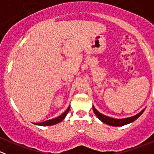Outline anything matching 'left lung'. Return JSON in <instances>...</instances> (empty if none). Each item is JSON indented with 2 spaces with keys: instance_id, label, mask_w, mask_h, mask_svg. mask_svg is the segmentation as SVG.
<instances>
[{
  "instance_id": "left-lung-1",
  "label": "left lung",
  "mask_w": 154,
  "mask_h": 154,
  "mask_svg": "<svg viewBox=\"0 0 154 154\" xmlns=\"http://www.w3.org/2000/svg\"><path fill=\"white\" fill-rule=\"evenodd\" d=\"M93 110L94 112L95 115L97 116L100 120H101V122H103V123L106 125H109L111 126H116V127H119V126H123L125 125L130 124V123L133 122L137 119H138L140 116L142 115V113L144 112L145 109H143L142 111H140V112L137 113L135 116H133L131 117H128V118H124V119H114V118L109 117V116H106L105 115H103L102 113H100V112L97 111L96 109V108L93 106Z\"/></svg>"
}]
</instances>
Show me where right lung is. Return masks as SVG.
<instances>
[{"label":"right lung","instance_id":"add662e5","mask_svg":"<svg viewBox=\"0 0 154 154\" xmlns=\"http://www.w3.org/2000/svg\"><path fill=\"white\" fill-rule=\"evenodd\" d=\"M69 110H70V106H68L66 111L64 113L61 115V116H57V117L54 118V119H50V120H47L45 122H39V123H33L34 125H40V126H49V125H54L57 124V123L61 122L64 119V118L66 117V116L68 113Z\"/></svg>","mask_w":154,"mask_h":154}]
</instances>
